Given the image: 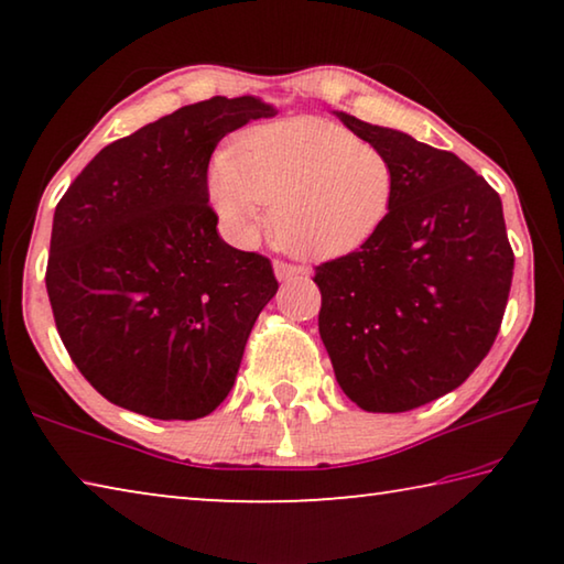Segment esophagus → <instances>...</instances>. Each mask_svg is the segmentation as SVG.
<instances>
[{
	"label": "esophagus",
	"mask_w": 564,
	"mask_h": 564,
	"mask_svg": "<svg viewBox=\"0 0 564 564\" xmlns=\"http://www.w3.org/2000/svg\"><path fill=\"white\" fill-rule=\"evenodd\" d=\"M273 271H275V279H279V281H289V279H293V275L303 273L301 265H293V263H285V261H275Z\"/></svg>",
	"instance_id": "34e87169"
}]
</instances>
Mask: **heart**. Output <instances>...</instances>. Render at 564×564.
Here are the masks:
<instances>
[{
	"mask_svg": "<svg viewBox=\"0 0 564 564\" xmlns=\"http://www.w3.org/2000/svg\"><path fill=\"white\" fill-rule=\"evenodd\" d=\"M393 191L383 151L313 117L248 129L212 171V202L238 241L251 243L263 206H273V238L305 259H336L370 241Z\"/></svg>",
	"mask_w": 564,
	"mask_h": 564,
	"instance_id": "1",
	"label": "heart"
}]
</instances>
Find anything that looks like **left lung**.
Segmentation results:
<instances>
[{"instance_id":"8db88e82","label":"left lung","mask_w":564,"mask_h":564,"mask_svg":"<svg viewBox=\"0 0 564 564\" xmlns=\"http://www.w3.org/2000/svg\"><path fill=\"white\" fill-rule=\"evenodd\" d=\"M338 119L388 156L393 206L378 234L316 265L318 330L336 380L368 413H405L463 386L488 356L514 253L502 202L451 151Z\"/></svg>"}]
</instances>
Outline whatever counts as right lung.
Here are the masks:
<instances>
[{
    "instance_id": "1",
    "label": "right lung",
    "mask_w": 564,
    "mask_h": 564,
    "mask_svg": "<svg viewBox=\"0 0 564 564\" xmlns=\"http://www.w3.org/2000/svg\"><path fill=\"white\" fill-rule=\"evenodd\" d=\"M275 109L256 97L188 104L104 147L56 204L46 293L82 376L156 420L224 403L279 281L216 231L208 161L226 133Z\"/></svg>"
}]
</instances>
